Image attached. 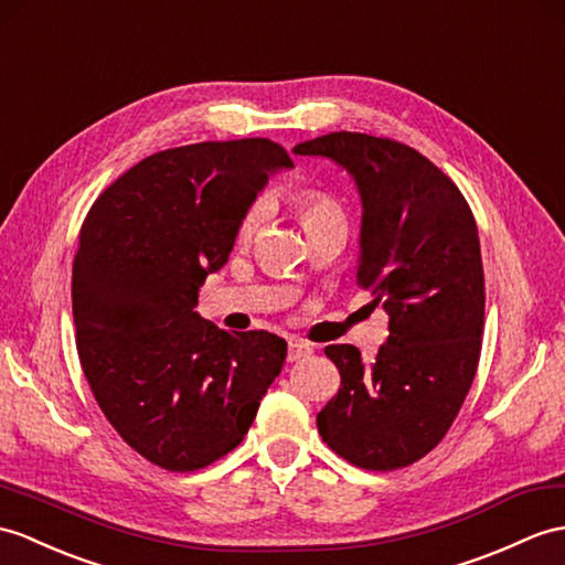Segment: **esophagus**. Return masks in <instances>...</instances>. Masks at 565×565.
<instances>
[{
	"mask_svg": "<svg viewBox=\"0 0 565 565\" xmlns=\"http://www.w3.org/2000/svg\"><path fill=\"white\" fill-rule=\"evenodd\" d=\"M312 353V347L308 342H300V339H291L288 342V351H286V361L288 363H296L300 359H308Z\"/></svg>",
	"mask_w": 565,
	"mask_h": 565,
	"instance_id": "1",
	"label": "esophagus"
}]
</instances>
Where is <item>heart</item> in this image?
Returning a JSON list of instances; mask_svg holds the SVG:
<instances>
[{"label": "heart", "mask_w": 565, "mask_h": 565, "mask_svg": "<svg viewBox=\"0 0 565 565\" xmlns=\"http://www.w3.org/2000/svg\"><path fill=\"white\" fill-rule=\"evenodd\" d=\"M296 209L300 214V221H303L306 231L315 228V226H324V223H344V212H342V204H339L332 194L320 192V190H303L294 196ZM265 202H257L250 209H247V214L243 216L241 223V238L243 241H250L255 231L259 228L262 218H265Z\"/></svg>", "instance_id": "b5f03b06"}]
</instances>
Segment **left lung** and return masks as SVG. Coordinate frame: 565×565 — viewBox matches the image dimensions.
Returning <instances> with one entry per match:
<instances>
[{"mask_svg":"<svg viewBox=\"0 0 565 565\" xmlns=\"http://www.w3.org/2000/svg\"><path fill=\"white\" fill-rule=\"evenodd\" d=\"M351 175L361 196L356 284L390 315L373 363L351 344L324 353L342 387L318 414L322 440L351 465L387 471L443 440L477 375L483 267L477 221L455 182L399 141L332 132L294 147Z\"/></svg>","mask_w":565,"mask_h":565,"instance_id":"1","label":"left lung"}]
</instances>
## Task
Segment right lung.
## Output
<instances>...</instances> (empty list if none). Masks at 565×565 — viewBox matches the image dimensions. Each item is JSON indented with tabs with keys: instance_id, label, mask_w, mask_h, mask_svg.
I'll use <instances>...</instances> for the list:
<instances>
[{
	"instance_id": "1",
	"label": "right lung",
	"mask_w": 565,
	"mask_h": 565,
	"mask_svg": "<svg viewBox=\"0 0 565 565\" xmlns=\"http://www.w3.org/2000/svg\"><path fill=\"white\" fill-rule=\"evenodd\" d=\"M288 153L269 139L202 141L129 168L82 226L72 269L76 349L105 418L149 462L194 471L241 445L286 342L194 312L243 216Z\"/></svg>"
}]
</instances>
